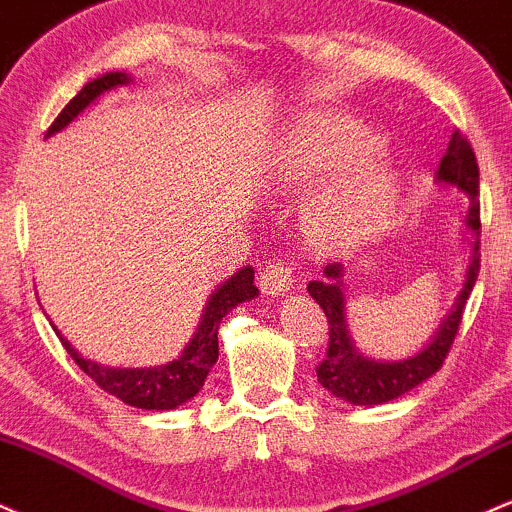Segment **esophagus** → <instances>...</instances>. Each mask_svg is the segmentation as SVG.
<instances>
[{"label": "esophagus", "instance_id": "esophagus-1", "mask_svg": "<svg viewBox=\"0 0 512 512\" xmlns=\"http://www.w3.org/2000/svg\"><path fill=\"white\" fill-rule=\"evenodd\" d=\"M295 283V268L285 261H273L258 275V285L266 295H285Z\"/></svg>", "mask_w": 512, "mask_h": 512}]
</instances>
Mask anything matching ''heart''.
<instances>
[{
  "instance_id": "heart-1",
  "label": "heart",
  "mask_w": 512,
  "mask_h": 512,
  "mask_svg": "<svg viewBox=\"0 0 512 512\" xmlns=\"http://www.w3.org/2000/svg\"><path fill=\"white\" fill-rule=\"evenodd\" d=\"M380 140L355 120L331 113L302 118L285 135L275 174L290 191H309L332 179L314 198L309 227L319 241L343 244L372 232L399 198L389 166L372 162Z\"/></svg>"
}]
</instances>
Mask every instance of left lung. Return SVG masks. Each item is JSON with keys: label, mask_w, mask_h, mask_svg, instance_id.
<instances>
[{"label": "left lung", "mask_w": 512, "mask_h": 512, "mask_svg": "<svg viewBox=\"0 0 512 512\" xmlns=\"http://www.w3.org/2000/svg\"><path fill=\"white\" fill-rule=\"evenodd\" d=\"M438 181L445 186H457L459 191L469 195V212H467V227L472 229V256H469L467 278H464L462 290H459L455 304H452L450 314L442 319L438 331L433 338L418 350L416 355L404 360H394V363H384V360H372L355 348L353 338H350L346 326V297H343L341 283V263H331L324 268L326 280H312L307 285L309 295L317 300L324 309L326 319H329V350L326 358L317 367L319 384L329 389L333 396L348 401L353 406H377L387 404L396 396L411 392L428 377H433L445 363L447 353H450L452 341H455L459 324H462L464 304H467L472 287L479 275V237H481V217H479V164H476L474 149L467 142L462 132L455 130L447 145L445 157L440 159L438 166Z\"/></svg>", "instance_id": "1"}]
</instances>
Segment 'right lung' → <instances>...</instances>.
Returning a JSON list of instances; mask_svg holds the SVG:
<instances>
[{"mask_svg": "<svg viewBox=\"0 0 512 512\" xmlns=\"http://www.w3.org/2000/svg\"><path fill=\"white\" fill-rule=\"evenodd\" d=\"M130 84V77L125 72H106L101 77L91 79L89 84H84V89L79 91L74 99L67 103L60 111V116L53 120L45 135H55L62 128L72 123L86 106H91L101 94L116 89V86ZM258 295V287L254 285V268L246 266L225 280L215 292L210 295L208 304L203 309V317H200L198 331L193 333V338L188 341V346L183 348V353L176 360L166 365L157 367H106L99 363H91V360L82 358L77 353V348H72V343L55 329L60 336V343L65 346L67 353L74 363L79 365V370H84L103 392L118 396L125 404L135 406V409H147V411H169L176 406L186 404L188 399H193L195 394L203 389L205 377H208L210 367L217 363V355H220V346H217V329H220V321L227 312H232L234 307L241 302L254 300Z\"/></svg>", "mask_w": 512, "mask_h": 512, "instance_id": "1", "label": "right lung"}]
</instances>
